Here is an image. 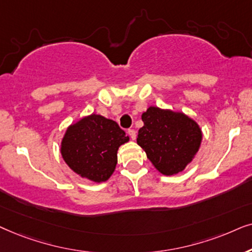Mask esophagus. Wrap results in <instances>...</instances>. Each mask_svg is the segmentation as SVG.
Returning <instances> with one entry per match:
<instances>
[{
	"label": "esophagus",
	"instance_id": "1",
	"mask_svg": "<svg viewBox=\"0 0 252 252\" xmlns=\"http://www.w3.org/2000/svg\"><path fill=\"white\" fill-rule=\"evenodd\" d=\"M128 135L130 136V138H131L132 140L136 139V131L133 129H129L128 130Z\"/></svg>",
	"mask_w": 252,
	"mask_h": 252
}]
</instances>
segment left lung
I'll use <instances>...</instances> for the list:
<instances>
[{
  "instance_id": "1",
  "label": "left lung",
  "mask_w": 252,
  "mask_h": 252,
  "mask_svg": "<svg viewBox=\"0 0 252 252\" xmlns=\"http://www.w3.org/2000/svg\"><path fill=\"white\" fill-rule=\"evenodd\" d=\"M143 128L137 144L153 166L170 176L186 168L198 152L203 133L199 126L183 113L151 106L143 113Z\"/></svg>"
}]
</instances>
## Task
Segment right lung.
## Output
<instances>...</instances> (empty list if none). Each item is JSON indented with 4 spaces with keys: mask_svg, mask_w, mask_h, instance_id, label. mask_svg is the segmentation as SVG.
<instances>
[{
    "mask_svg": "<svg viewBox=\"0 0 252 252\" xmlns=\"http://www.w3.org/2000/svg\"><path fill=\"white\" fill-rule=\"evenodd\" d=\"M129 137L115 121L92 114L71 124L61 143L65 163L79 176L105 182L117 163V150Z\"/></svg>",
    "mask_w": 252,
    "mask_h": 252,
    "instance_id": "obj_1",
    "label": "right lung"
}]
</instances>
